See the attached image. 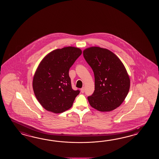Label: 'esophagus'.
Returning <instances> with one entry per match:
<instances>
[{"label":"esophagus","mask_w":159,"mask_h":159,"mask_svg":"<svg viewBox=\"0 0 159 159\" xmlns=\"http://www.w3.org/2000/svg\"><path fill=\"white\" fill-rule=\"evenodd\" d=\"M81 91L82 93H84V87H83L82 88H81Z\"/></svg>","instance_id":"34e87169"}]
</instances>
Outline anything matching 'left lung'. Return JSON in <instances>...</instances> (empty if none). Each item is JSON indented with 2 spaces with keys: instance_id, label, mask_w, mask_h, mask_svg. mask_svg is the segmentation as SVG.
<instances>
[{
  "instance_id": "left-lung-1",
  "label": "left lung",
  "mask_w": 159,
  "mask_h": 159,
  "mask_svg": "<svg viewBox=\"0 0 159 159\" xmlns=\"http://www.w3.org/2000/svg\"><path fill=\"white\" fill-rule=\"evenodd\" d=\"M85 60L92 68L95 90L88 99L99 111H111L125 101L129 93L130 80L122 61L111 51L91 47L84 49Z\"/></svg>"
}]
</instances>
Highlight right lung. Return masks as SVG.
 Wrapping results in <instances>:
<instances>
[{
  "mask_svg": "<svg viewBox=\"0 0 159 159\" xmlns=\"http://www.w3.org/2000/svg\"><path fill=\"white\" fill-rule=\"evenodd\" d=\"M82 54L78 48L67 47L52 51L39 65L32 86L37 101L45 110L61 113L71 107L80 90L71 88L69 70Z\"/></svg>",
  "mask_w": 159,
  "mask_h": 159,
  "instance_id": "1",
  "label": "right lung"
}]
</instances>
